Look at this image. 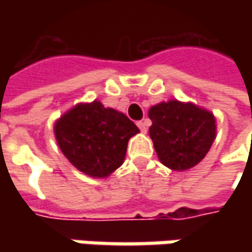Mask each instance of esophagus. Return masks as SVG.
I'll use <instances>...</instances> for the list:
<instances>
[{
	"label": "esophagus",
	"instance_id": "34e87169",
	"mask_svg": "<svg viewBox=\"0 0 252 252\" xmlns=\"http://www.w3.org/2000/svg\"><path fill=\"white\" fill-rule=\"evenodd\" d=\"M137 126H139V129H140L141 133H147V123H146V122H137Z\"/></svg>",
	"mask_w": 252,
	"mask_h": 252
}]
</instances>
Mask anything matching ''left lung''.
<instances>
[{"label":"left lung","mask_w":252,"mask_h":252,"mask_svg":"<svg viewBox=\"0 0 252 252\" xmlns=\"http://www.w3.org/2000/svg\"><path fill=\"white\" fill-rule=\"evenodd\" d=\"M150 137L160 161L174 171L192 168L205 158L216 136L210 112L192 103L161 102L149 111Z\"/></svg>","instance_id":"8db88e82"}]
</instances>
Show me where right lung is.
<instances>
[{"label": "right lung", "instance_id": "obj_1", "mask_svg": "<svg viewBox=\"0 0 252 252\" xmlns=\"http://www.w3.org/2000/svg\"><path fill=\"white\" fill-rule=\"evenodd\" d=\"M56 139L67 160L81 172L103 178L123 162L127 141L139 127L121 112L101 102L80 103L54 126Z\"/></svg>", "mask_w": 252, "mask_h": 252}]
</instances>
